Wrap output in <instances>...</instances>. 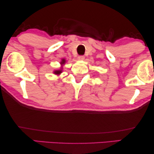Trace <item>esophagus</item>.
I'll return each instance as SVG.
<instances>
[{
  "mask_svg": "<svg viewBox=\"0 0 154 154\" xmlns=\"http://www.w3.org/2000/svg\"><path fill=\"white\" fill-rule=\"evenodd\" d=\"M78 59H79V60H84L85 59V56H83V55H80V56L78 57Z\"/></svg>",
  "mask_w": 154,
  "mask_h": 154,
  "instance_id": "34e87169",
  "label": "esophagus"
}]
</instances>
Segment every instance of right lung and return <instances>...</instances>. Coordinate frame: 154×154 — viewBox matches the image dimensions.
Returning a JSON list of instances; mask_svg holds the SVG:
<instances>
[{"label":"right lung","mask_w":154,"mask_h":154,"mask_svg":"<svg viewBox=\"0 0 154 154\" xmlns=\"http://www.w3.org/2000/svg\"><path fill=\"white\" fill-rule=\"evenodd\" d=\"M65 59H63L61 63L62 64L63 63H65ZM60 73H61V70H58V71H55L54 72V74H60Z\"/></svg>","instance_id":"add662e5"}]
</instances>
